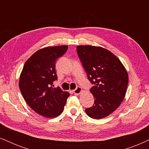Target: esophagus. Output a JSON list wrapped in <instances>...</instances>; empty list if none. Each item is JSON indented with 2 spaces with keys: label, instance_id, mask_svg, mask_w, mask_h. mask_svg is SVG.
I'll return each instance as SVG.
<instances>
[{
  "label": "esophagus",
  "instance_id": "esophagus-1",
  "mask_svg": "<svg viewBox=\"0 0 149 149\" xmlns=\"http://www.w3.org/2000/svg\"><path fill=\"white\" fill-rule=\"evenodd\" d=\"M81 91H82V88L80 87H77V88L75 89L74 91H73V92H74L75 95H79L81 93Z\"/></svg>",
  "mask_w": 149,
  "mask_h": 149
}]
</instances>
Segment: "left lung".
<instances>
[{
    "instance_id": "1",
    "label": "left lung",
    "mask_w": 149,
    "mask_h": 149,
    "mask_svg": "<svg viewBox=\"0 0 149 149\" xmlns=\"http://www.w3.org/2000/svg\"><path fill=\"white\" fill-rule=\"evenodd\" d=\"M77 51L88 79L94 85L90 89L94 104L85 112L93 119H102L115 111L124 100L127 72L119 59L104 48L78 45Z\"/></svg>"
}]
</instances>
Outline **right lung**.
Wrapping results in <instances>:
<instances>
[{
  "label": "right lung",
  "mask_w": 149,
  "mask_h": 149,
  "mask_svg": "<svg viewBox=\"0 0 149 149\" xmlns=\"http://www.w3.org/2000/svg\"><path fill=\"white\" fill-rule=\"evenodd\" d=\"M68 49L67 45L40 49L26 61L19 77V87L26 103L39 115L56 117L62 113L70 93L55 88L58 79L56 61Z\"/></svg>",
  "instance_id": "1"
}]
</instances>
